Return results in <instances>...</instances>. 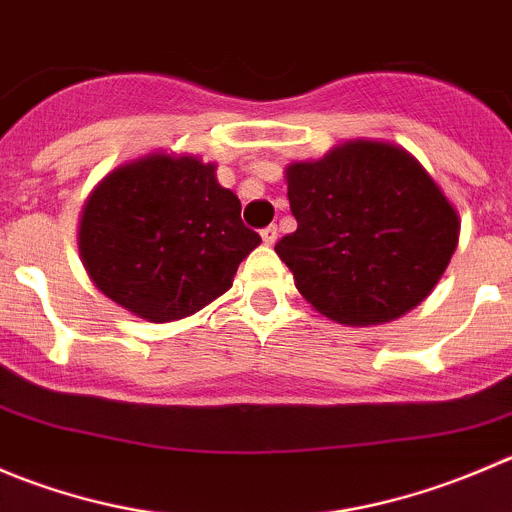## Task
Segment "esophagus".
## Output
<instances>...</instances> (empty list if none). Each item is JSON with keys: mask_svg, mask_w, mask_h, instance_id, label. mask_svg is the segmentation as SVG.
<instances>
[{"mask_svg": "<svg viewBox=\"0 0 512 512\" xmlns=\"http://www.w3.org/2000/svg\"><path fill=\"white\" fill-rule=\"evenodd\" d=\"M260 237H262V242H265V245H275V242H277V227L275 225L265 227V230H260Z\"/></svg>", "mask_w": 512, "mask_h": 512, "instance_id": "obj_1", "label": "esophagus"}]
</instances>
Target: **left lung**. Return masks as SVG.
Wrapping results in <instances>:
<instances>
[{"mask_svg":"<svg viewBox=\"0 0 512 512\" xmlns=\"http://www.w3.org/2000/svg\"><path fill=\"white\" fill-rule=\"evenodd\" d=\"M297 230L275 245L300 295L340 325H382L418 307L458 247V212L393 142L350 140L292 162Z\"/></svg>","mask_w":512,"mask_h":512,"instance_id":"1","label":"left lung"}]
</instances>
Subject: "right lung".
Here are the masks:
<instances>
[{
    "label": "right lung",
    "mask_w": 512,
    "mask_h": 512,
    "mask_svg": "<svg viewBox=\"0 0 512 512\" xmlns=\"http://www.w3.org/2000/svg\"><path fill=\"white\" fill-rule=\"evenodd\" d=\"M215 165L155 152L122 165L89 195L79 255L102 295L150 322L195 315L232 287L260 245Z\"/></svg>",
    "instance_id": "1"
}]
</instances>
